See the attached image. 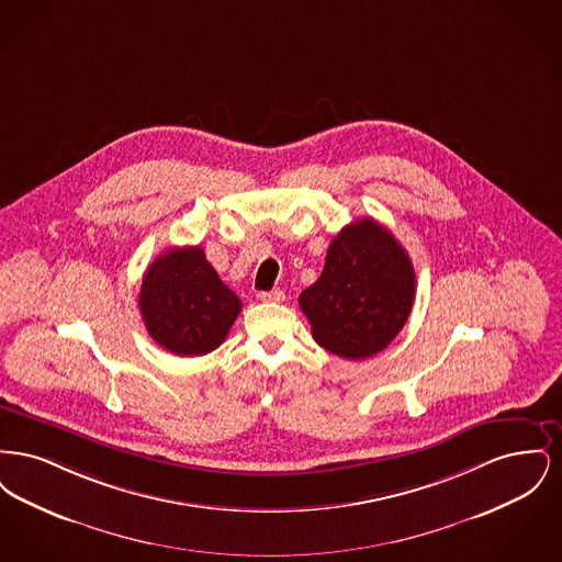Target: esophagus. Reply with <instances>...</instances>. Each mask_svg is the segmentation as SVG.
Masks as SVG:
<instances>
[{
	"label": "esophagus",
	"mask_w": 562,
	"mask_h": 562,
	"mask_svg": "<svg viewBox=\"0 0 562 562\" xmlns=\"http://www.w3.org/2000/svg\"><path fill=\"white\" fill-rule=\"evenodd\" d=\"M259 299L266 301V303H280L286 299V294L282 291H268V293H259Z\"/></svg>",
	"instance_id": "1"
}]
</instances>
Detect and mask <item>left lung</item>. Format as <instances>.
Returning a JSON list of instances; mask_svg holds the SVG:
<instances>
[{
    "label": "left lung",
    "mask_w": 562,
    "mask_h": 562,
    "mask_svg": "<svg viewBox=\"0 0 562 562\" xmlns=\"http://www.w3.org/2000/svg\"><path fill=\"white\" fill-rule=\"evenodd\" d=\"M413 301V263L401 241L371 216L337 234L321 278L299 296L314 341L348 360L387 348L408 321Z\"/></svg>",
    "instance_id": "1"
}]
</instances>
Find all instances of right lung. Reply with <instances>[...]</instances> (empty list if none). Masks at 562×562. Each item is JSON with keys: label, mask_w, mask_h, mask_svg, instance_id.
<instances>
[{"label": "right lung", "mask_w": 562, "mask_h": 562, "mask_svg": "<svg viewBox=\"0 0 562 562\" xmlns=\"http://www.w3.org/2000/svg\"><path fill=\"white\" fill-rule=\"evenodd\" d=\"M138 310L158 346L177 356H204L223 344L241 301L200 246H183L166 250L147 268Z\"/></svg>", "instance_id": "right-lung-1"}]
</instances>
